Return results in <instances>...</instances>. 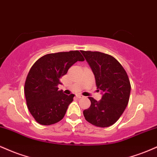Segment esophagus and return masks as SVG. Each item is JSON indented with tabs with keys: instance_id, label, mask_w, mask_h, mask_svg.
<instances>
[{
	"instance_id": "1",
	"label": "esophagus",
	"mask_w": 157,
	"mask_h": 157,
	"mask_svg": "<svg viewBox=\"0 0 157 157\" xmlns=\"http://www.w3.org/2000/svg\"><path fill=\"white\" fill-rule=\"evenodd\" d=\"M76 96L77 97H78V98H82V97H84V96H82L80 94H76Z\"/></svg>"
}]
</instances>
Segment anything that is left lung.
<instances>
[{
	"label": "left lung",
	"mask_w": 157,
	"mask_h": 157,
	"mask_svg": "<svg viewBox=\"0 0 157 157\" xmlns=\"http://www.w3.org/2000/svg\"><path fill=\"white\" fill-rule=\"evenodd\" d=\"M94 75L102 98L89 97L91 106L83 111L85 119L97 127L114 124L128 103L131 84L125 70L112 56L100 52L81 51Z\"/></svg>",
	"instance_id": "1"
}]
</instances>
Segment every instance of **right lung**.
I'll use <instances>...</instances> for the list:
<instances>
[{"label":"right lung","mask_w":157,"mask_h":157,"mask_svg":"<svg viewBox=\"0 0 157 157\" xmlns=\"http://www.w3.org/2000/svg\"><path fill=\"white\" fill-rule=\"evenodd\" d=\"M84 60L79 51L57 52L43 56L32 66L24 93L29 111L39 124L52 125L63 118L75 94H65L57 86L68 68Z\"/></svg>","instance_id":"obj_1"}]
</instances>
